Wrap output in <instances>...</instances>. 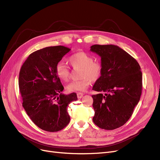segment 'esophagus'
Here are the masks:
<instances>
[{"instance_id": "34e87169", "label": "esophagus", "mask_w": 160, "mask_h": 160, "mask_svg": "<svg viewBox=\"0 0 160 160\" xmlns=\"http://www.w3.org/2000/svg\"><path fill=\"white\" fill-rule=\"evenodd\" d=\"M83 93H82V92H78V93H77V96H78V98H82V96H83Z\"/></svg>"}]
</instances>
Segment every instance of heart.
<instances>
[{
	"label": "heart",
	"instance_id": "heart-1",
	"mask_svg": "<svg viewBox=\"0 0 160 160\" xmlns=\"http://www.w3.org/2000/svg\"><path fill=\"white\" fill-rule=\"evenodd\" d=\"M69 62L73 68H81V79L70 82L66 88L69 92L85 91L89 87L91 81H97L101 78L102 68L100 63L93 62V58L83 52L75 53L69 58ZM58 78L63 81H68L70 76L69 68L65 63L59 62L56 67Z\"/></svg>",
	"mask_w": 160,
	"mask_h": 160
}]
</instances>
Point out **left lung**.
Segmentation results:
<instances>
[{
	"mask_svg": "<svg viewBox=\"0 0 160 160\" xmlns=\"http://www.w3.org/2000/svg\"><path fill=\"white\" fill-rule=\"evenodd\" d=\"M90 50L101 58L102 71L92 90L94 122L99 128L114 130L129 120L138 103L142 89L139 63L114 45H93Z\"/></svg>",
	"mask_w": 160,
	"mask_h": 160,
	"instance_id": "8db88e82",
	"label": "left lung"
}]
</instances>
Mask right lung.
Returning <instances> with one entry per match:
<instances>
[{"mask_svg": "<svg viewBox=\"0 0 160 160\" xmlns=\"http://www.w3.org/2000/svg\"><path fill=\"white\" fill-rule=\"evenodd\" d=\"M71 49L51 46L31 53L20 69L18 85L22 106L37 126L48 132L63 129L69 121L68 104L78 100L75 92L62 93L56 65Z\"/></svg>", "mask_w": 160, "mask_h": 160, "instance_id": "obj_1", "label": "right lung"}]
</instances>
